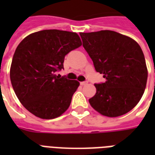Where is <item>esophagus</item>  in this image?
<instances>
[{"instance_id":"34e87169","label":"esophagus","mask_w":155,"mask_h":155,"mask_svg":"<svg viewBox=\"0 0 155 155\" xmlns=\"http://www.w3.org/2000/svg\"><path fill=\"white\" fill-rule=\"evenodd\" d=\"M80 84L82 85V86L87 85V81H84V82H80Z\"/></svg>"}]
</instances>
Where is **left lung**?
Segmentation results:
<instances>
[{
  "label": "left lung",
  "mask_w": 155,
  "mask_h": 155,
  "mask_svg": "<svg viewBox=\"0 0 155 155\" xmlns=\"http://www.w3.org/2000/svg\"><path fill=\"white\" fill-rule=\"evenodd\" d=\"M80 35L95 69L106 80L94 84L97 92L89 99L91 106L108 117L130 112L142 98L148 76L144 54L138 43L112 30Z\"/></svg>",
  "instance_id": "left-lung-1"
}]
</instances>
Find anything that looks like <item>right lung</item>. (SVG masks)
<instances>
[{"instance_id":"right-lung-1","label":"right lung","mask_w":155,"mask_h":155,"mask_svg":"<svg viewBox=\"0 0 155 155\" xmlns=\"http://www.w3.org/2000/svg\"><path fill=\"white\" fill-rule=\"evenodd\" d=\"M82 45L80 36L65 30H45L28 35L17 47L10 67L16 96L30 113L54 119L69 108L80 82L58 77L64 57Z\"/></svg>"}]
</instances>
